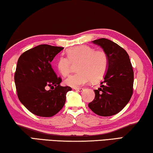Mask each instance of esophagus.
I'll use <instances>...</instances> for the list:
<instances>
[{
	"label": "esophagus",
	"mask_w": 153,
	"mask_h": 153,
	"mask_svg": "<svg viewBox=\"0 0 153 153\" xmlns=\"http://www.w3.org/2000/svg\"><path fill=\"white\" fill-rule=\"evenodd\" d=\"M74 89L76 90V91H82V90H83V88H74Z\"/></svg>",
	"instance_id": "1"
}]
</instances>
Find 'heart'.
<instances>
[{"mask_svg":"<svg viewBox=\"0 0 153 153\" xmlns=\"http://www.w3.org/2000/svg\"><path fill=\"white\" fill-rule=\"evenodd\" d=\"M67 56L57 59V71L63 76H68L76 64V74L65 81L68 86L79 88L87 82H97L103 78L108 67V56L103 49H95L87 45L71 47L66 51Z\"/></svg>","mask_w":153,"mask_h":153,"instance_id":"obj_1","label":"heart"}]
</instances>
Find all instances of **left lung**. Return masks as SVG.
<instances>
[{
    "mask_svg": "<svg viewBox=\"0 0 153 153\" xmlns=\"http://www.w3.org/2000/svg\"><path fill=\"white\" fill-rule=\"evenodd\" d=\"M92 42L107 53L108 67L100 88L94 90L95 98L88 106L100 116H112L126 106L133 94V68L129 55L119 45L104 38Z\"/></svg>",
    "mask_w": 153,
    "mask_h": 153,
    "instance_id": "8db88e82",
    "label": "left lung"
}]
</instances>
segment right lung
<instances>
[{"instance_id":"obj_1","label":"right lung","mask_w":153,"mask_h":153,"mask_svg":"<svg viewBox=\"0 0 153 153\" xmlns=\"http://www.w3.org/2000/svg\"><path fill=\"white\" fill-rule=\"evenodd\" d=\"M64 47L40 45L19 57L15 72L17 97L30 112L37 116L51 117L64 106L71 87H62L51 62ZM47 87L51 90L47 91Z\"/></svg>"}]
</instances>
